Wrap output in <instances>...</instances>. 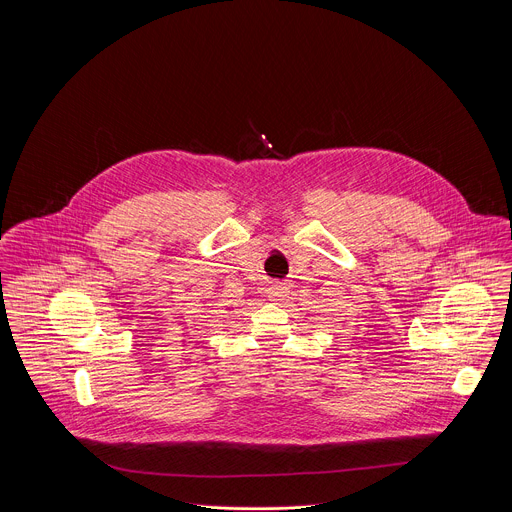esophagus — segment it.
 I'll return each instance as SVG.
<instances>
[{
  "mask_svg": "<svg viewBox=\"0 0 512 512\" xmlns=\"http://www.w3.org/2000/svg\"><path fill=\"white\" fill-rule=\"evenodd\" d=\"M287 283H283V281H275L269 289H267V293H269V297L273 299V301H279L281 297H285L287 295Z\"/></svg>",
  "mask_w": 512,
  "mask_h": 512,
  "instance_id": "1",
  "label": "esophagus"
}]
</instances>
